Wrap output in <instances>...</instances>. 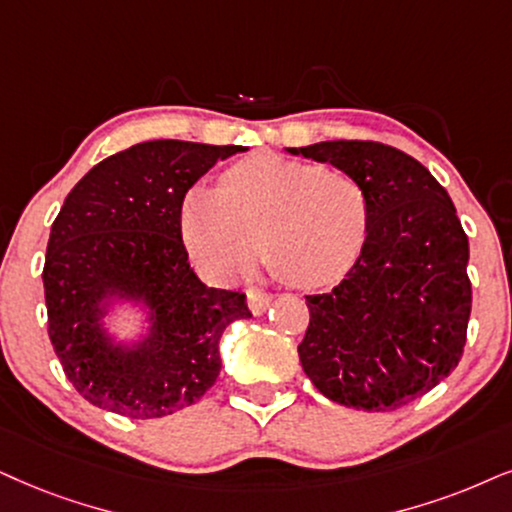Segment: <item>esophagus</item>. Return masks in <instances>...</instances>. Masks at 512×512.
Masks as SVG:
<instances>
[{"label":"esophagus","instance_id":"esophagus-1","mask_svg":"<svg viewBox=\"0 0 512 512\" xmlns=\"http://www.w3.org/2000/svg\"><path fill=\"white\" fill-rule=\"evenodd\" d=\"M271 300H274V297H271L269 293H264V290H257V288L248 290V307L255 316L267 312V309L271 307Z\"/></svg>","mask_w":512,"mask_h":512}]
</instances>
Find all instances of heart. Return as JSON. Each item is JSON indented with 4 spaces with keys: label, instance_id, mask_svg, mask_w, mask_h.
I'll use <instances>...</instances> for the list:
<instances>
[{
    "label": "heart",
    "instance_id": "b5f03b06",
    "mask_svg": "<svg viewBox=\"0 0 512 512\" xmlns=\"http://www.w3.org/2000/svg\"><path fill=\"white\" fill-rule=\"evenodd\" d=\"M366 189L338 167L274 153L250 155L196 189L181 212V234L212 278L243 274L260 257L281 278L314 290L338 283L359 260L368 234Z\"/></svg>",
    "mask_w": 512,
    "mask_h": 512
}]
</instances>
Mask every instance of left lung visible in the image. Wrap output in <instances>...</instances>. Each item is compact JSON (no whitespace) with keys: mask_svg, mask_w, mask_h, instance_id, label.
<instances>
[{"mask_svg":"<svg viewBox=\"0 0 512 512\" xmlns=\"http://www.w3.org/2000/svg\"><path fill=\"white\" fill-rule=\"evenodd\" d=\"M354 174L366 189L368 234L331 293L309 295L297 345L316 390L342 406L394 411L458 366L472 288L468 236L425 165L375 141L286 148Z\"/></svg>","mask_w":512,"mask_h":512,"instance_id":"obj_1","label":"left lung"}]
</instances>
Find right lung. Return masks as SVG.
I'll return each mask as SVG.
<instances>
[{"mask_svg":"<svg viewBox=\"0 0 512 512\" xmlns=\"http://www.w3.org/2000/svg\"><path fill=\"white\" fill-rule=\"evenodd\" d=\"M241 151L144 141L94 165L63 200L42 271L49 340L89 404L163 418L215 385L222 333L252 314L243 293L208 288L191 269L181 203L217 160ZM118 308L142 314L132 341L110 331Z\"/></svg>","mask_w":512,"mask_h":512,"instance_id":"1","label":"right lung"}]
</instances>
